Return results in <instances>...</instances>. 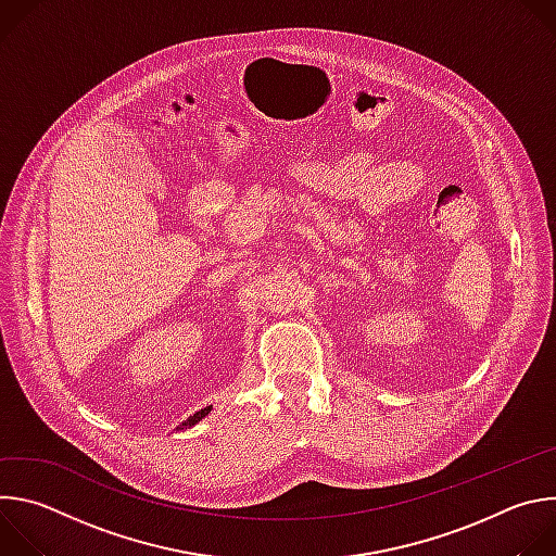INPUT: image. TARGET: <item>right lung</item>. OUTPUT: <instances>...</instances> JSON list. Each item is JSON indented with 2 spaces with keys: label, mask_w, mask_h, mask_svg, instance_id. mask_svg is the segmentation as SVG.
<instances>
[{
  "label": "right lung",
  "mask_w": 556,
  "mask_h": 556,
  "mask_svg": "<svg viewBox=\"0 0 556 556\" xmlns=\"http://www.w3.org/2000/svg\"><path fill=\"white\" fill-rule=\"evenodd\" d=\"M208 412H211V407H206V409H200V412H195L193 416H189V418H187V420H185V422L180 425V429H185V427H193V425H195V422H200V420H202V418H204V416H206Z\"/></svg>",
  "instance_id": "obj_1"
}]
</instances>
